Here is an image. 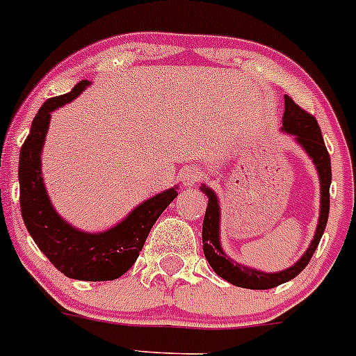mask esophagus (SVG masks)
Masks as SVG:
<instances>
[{
  "label": "esophagus",
  "instance_id": "esophagus-1",
  "mask_svg": "<svg viewBox=\"0 0 356 356\" xmlns=\"http://www.w3.org/2000/svg\"><path fill=\"white\" fill-rule=\"evenodd\" d=\"M201 177H202V172L199 170L197 167H187V169L181 172V179L186 187H193L196 182L201 181Z\"/></svg>",
  "mask_w": 356,
  "mask_h": 356
}]
</instances>
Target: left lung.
Segmentation results:
<instances>
[{
    "instance_id": "1",
    "label": "left lung",
    "mask_w": 356,
    "mask_h": 356,
    "mask_svg": "<svg viewBox=\"0 0 356 356\" xmlns=\"http://www.w3.org/2000/svg\"><path fill=\"white\" fill-rule=\"evenodd\" d=\"M284 116H282V128L280 131L291 135L296 140V143L307 154V157L312 160L316 170H318L319 187H321V201H319V218L318 226H316L314 236H312L309 247L302 253V257L291 265L289 268H284L280 272H264L257 268L248 267V265L240 264L233 260L228 253L221 247V208L220 199L216 193L206 184L201 186L202 193L208 196V208H206L204 222H202V250H204L206 260L209 261L211 268L225 279L226 282L233 284L236 287L245 289H257V291H265L280 286V284L289 282L299 275L309 264L312 253L318 248L319 240H321L324 228L327 222V214H330V186H331V159L327 154L326 145L319 130L318 121L309 113L299 108L289 96H284Z\"/></svg>"
}]
</instances>
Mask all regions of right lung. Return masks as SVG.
Instances as JSON below:
<instances>
[{"instance_id":"add662e5","label":"right lung","mask_w":356,"mask_h":356,"mask_svg":"<svg viewBox=\"0 0 356 356\" xmlns=\"http://www.w3.org/2000/svg\"><path fill=\"white\" fill-rule=\"evenodd\" d=\"M89 81H81L67 95L42 104L19 150V206L26 229L40 252L65 277L76 280H115L131 268L148 233L163 209L177 196V186L140 202L109 229L89 233L65 221L54 208L42 175V150L56 109L76 99Z\"/></svg>"}]
</instances>
